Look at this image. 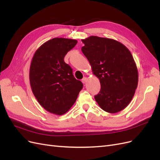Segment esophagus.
<instances>
[{
  "label": "esophagus",
  "mask_w": 160,
  "mask_h": 160,
  "mask_svg": "<svg viewBox=\"0 0 160 160\" xmlns=\"http://www.w3.org/2000/svg\"><path fill=\"white\" fill-rule=\"evenodd\" d=\"M87 80H88V79H87L86 77H84V78L82 79V82H83V83H86Z\"/></svg>",
  "instance_id": "esophagus-1"
}]
</instances>
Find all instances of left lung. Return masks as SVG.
Wrapping results in <instances>:
<instances>
[{
	"mask_svg": "<svg viewBox=\"0 0 160 160\" xmlns=\"http://www.w3.org/2000/svg\"><path fill=\"white\" fill-rule=\"evenodd\" d=\"M82 42L85 45L81 51L100 81V91L95 95L97 103L110 113L123 110L132 101L138 83V68L132 53L111 38L91 36Z\"/></svg>",
	"mask_w": 160,
	"mask_h": 160,
	"instance_id": "1",
	"label": "left lung"
}]
</instances>
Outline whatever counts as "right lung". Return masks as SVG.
<instances>
[{"label": "right lung", "instance_id": "right-lung-1", "mask_svg": "<svg viewBox=\"0 0 160 160\" xmlns=\"http://www.w3.org/2000/svg\"><path fill=\"white\" fill-rule=\"evenodd\" d=\"M77 43L75 39L54 38L36 51L31 61L29 80L32 93L49 112L62 115L75 102L83 83L72 75L64 57Z\"/></svg>", "mask_w": 160, "mask_h": 160}]
</instances>
